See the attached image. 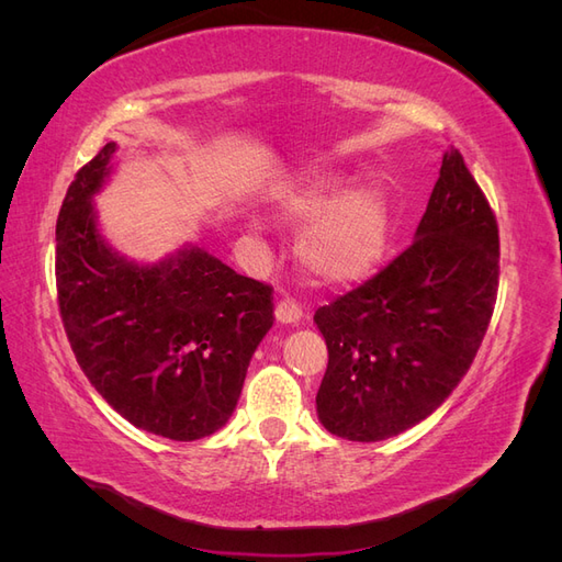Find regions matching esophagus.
<instances>
[{
	"instance_id": "1",
	"label": "esophagus",
	"mask_w": 562,
	"mask_h": 562,
	"mask_svg": "<svg viewBox=\"0 0 562 562\" xmlns=\"http://www.w3.org/2000/svg\"><path fill=\"white\" fill-rule=\"evenodd\" d=\"M274 316H277V321H279V323H300V318H302V310H300V304H297L295 300H291V297H283L281 302H277Z\"/></svg>"
}]
</instances>
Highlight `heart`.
I'll list each match as a JSON object with an SVG mask.
<instances>
[{"label": "heart", "instance_id": "1", "mask_svg": "<svg viewBox=\"0 0 562 562\" xmlns=\"http://www.w3.org/2000/svg\"><path fill=\"white\" fill-rule=\"evenodd\" d=\"M335 176H310L277 194L274 213L288 227L305 225L295 255L314 281L345 288L368 279L389 244V206L375 187L339 192Z\"/></svg>", "mask_w": 562, "mask_h": 562}]
</instances>
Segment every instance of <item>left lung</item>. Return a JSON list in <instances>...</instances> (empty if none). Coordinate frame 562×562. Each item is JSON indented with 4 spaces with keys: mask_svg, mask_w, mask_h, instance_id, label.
Masks as SVG:
<instances>
[{
    "mask_svg": "<svg viewBox=\"0 0 562 562\" xmlns=\"http://www.w3.org/2000/svg\"><path fill=\"white\" fill-rule=\"evenodd\" d=\"M497 285L495 213L450 147L413 246L314 314L328 345L323 427L375 443L427 419L471 368Z\"/></svg>",
    "mask_w": 562,
    "mask_h": 562,
    "instance_id": "obj_1",
    "label": "left lung"
}]
</instances>
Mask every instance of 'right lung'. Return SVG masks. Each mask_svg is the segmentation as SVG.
Here are the masks:
<instances>
[{"label": "right lung", "instance_id": "1", "mask_svg": "<svg viewBox=\"0 0 562 562\" xmlns=\"http://www.w3.org/2000/svg\"><path fill=\"white\" fill-rule=\"evenodd\" d=\"M116 143L79 168L56 225V285L77 363L133 427L171 440L223 429L274 323L271 288L187 244L155 265L119 255L93 196Z\"/></svg>", "mask_w": 562, "mask_h": 562}]
</instances>
